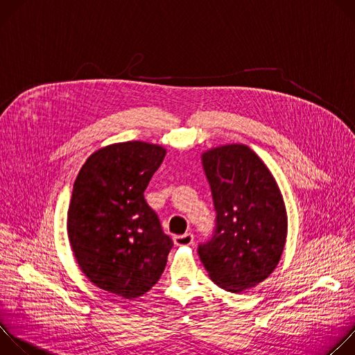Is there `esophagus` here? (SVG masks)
Listing matches in <instances>:
<instances>
[{
    "instance_id": "obj_1",
    "label": "esophagus",
    "mask_w": 355,
    "mask_h": 355,
    "mask_svg": "<svg viewBox=\"0 0 355 355\" xmlns=\"http://www.w3.org/2000/svg\"><path fill=\"white\" fill-rule=\"evenodd\" d=\"M175 245H191L193 243V234L184 233L181 236H174Z\"/></svg>"
}]
</instances>
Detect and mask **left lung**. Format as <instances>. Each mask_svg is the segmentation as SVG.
<instances>
[{"mask_svg": "<svg viewBox=\"0 0 355 355\" xmlns=\"http://www.w3.org/2000/svg\"><path fill=\"white\" fill-rule=\"evenodd\" d=\"M202 167L216 211L214 237L198 248L209 278L233 293L257 286L278 266L288 216L281 189L264 162L245 144L204 151Z\"/></svg>", "mask_w": 355, "mask_h": 355, "instance_id": "left-lung-1", "label": "left lung"}]
</instances>
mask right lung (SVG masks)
Returning <instances> with one entry per match:
<instances>
[{"mask_svg":"<svg viewBox=\"0 0 355 355\" xmlns=\"http://www.w3.org/2000/svg\"><path fill=\"white\" fill-rule=\"evenodd\" d=\"M166 148L146 141L114 143L87 159L73 187L67 234L84 275L125 299L160 279L173 240L144 199Z\"/></svg>","mask_w":355,"mask_h":355,"instance_id":"right-lung-1","label":"right lung"}]
</instances>
